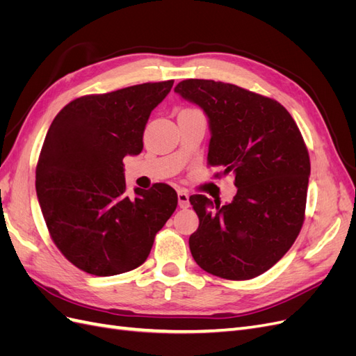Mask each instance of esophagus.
<instances>
[{
	"mask_svg": "<svg viewBox=\"0 0 356 356\" xmlns=\"http://www.w3.org/2000/svg\"><path fill=\"white\" fill-rule=\"evenodd\" d=\"M178 207L182 209L190 207V196H188V193L184 190L178 191Z\"/></svg>",
	"mask_w": 356,
	"mask_h": 356,
	"instance_id": "obj_1",
	"label": "esophagus"
}]
</instances>
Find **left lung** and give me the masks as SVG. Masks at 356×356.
<instances>
[{"label": "left lung", "mask_w": 356, "mask_h": 356, "mask_svg": "<svg viewBox=\"0 0 356 356\" xmlns=\"http://www.w3.org/2000/svg\"><path fill=\"white\" fill-rule=\"evenodd\" d=\"M182 98L202 106L211 126L208 165L213 177L234 175L232 203L202 195L190 203L199 229L190 236L195 261L213 276L246 281L275 266L303 227L310 159L284 105L230 83L188 79Z\"/></svg>", "instance_id": "obj_1"}]
</instances>
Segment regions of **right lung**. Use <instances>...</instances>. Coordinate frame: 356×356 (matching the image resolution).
<instances>
[{"instance_id": "right-lung-1", "label": "right lung", "mask_w": 356, "mask_h": 356, "mask_svg": "<svg viewBox=\"0 0 356 356\" xmlns=\"http://www.w3.org/2000/svg\"><path fill=\"white\" fill-rule=\"evenodd\" d=\"M174 80L71 101L51 122L35 169L50 238L80 270L113 276L141 266L178 204L163 182L126 195L123 159L143 152L148 117Z\"/></svg>"}]
</instances>
